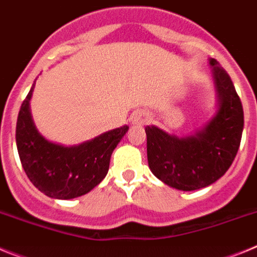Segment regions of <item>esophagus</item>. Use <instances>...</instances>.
<instances>
[{
  "mask_svg": "<svg viewBox=\"0 0 257 257\" xmlns=\"http://www.w3.org/2000/svg\"><path fill=\"white\" fill-rule=\"evenodd\" d=\"M149 121V117L144 112H136L131 117V123L133 124H144Z\"/></svg>",
  "mask_w": 257,
  "mask_h": 257,
  "instance_id": "esophagus-1",
  "label": "esophagus"
}]
</instances>
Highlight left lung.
<instances>
[{"instance_id":"1","label":"left lung","mask_w":257,"mask_h":257,"mask_svg":"<svg viewBox=\"0 0 257 257\" xmlns=\"http://www.w3.org/2000/svg\"><path fill=\"white\" fill-rule=\"evenodd\" d=\"M219 108L202 130L178 138L147 126V154L151 171L179 190L206 188L228 171L237 156L243 131V108L234 85L216 59H210Z\"/></svg>"}]
</instances>
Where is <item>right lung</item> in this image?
Returning a JSON list of instances; mask_svg holds the SVG:
<instances>
[{"label":"right lung","instance_id":"add662e5","mask_svg":"<svg viewBox=\"0 0 257 257\" xmlns=\"http://www.w3.org/2000/svg\"><path fill=\"white\" fill-rule=\"evenodd\" d=\"M35 88L20 106L17 122V147L23 169L32 184L47 197L72 199L83 196L106 176L113 151L128 126H122L74 147L46 140L32 121L29 100Z\"/></svg>","mask_w":257,"mask_h":257}]
</instances>
